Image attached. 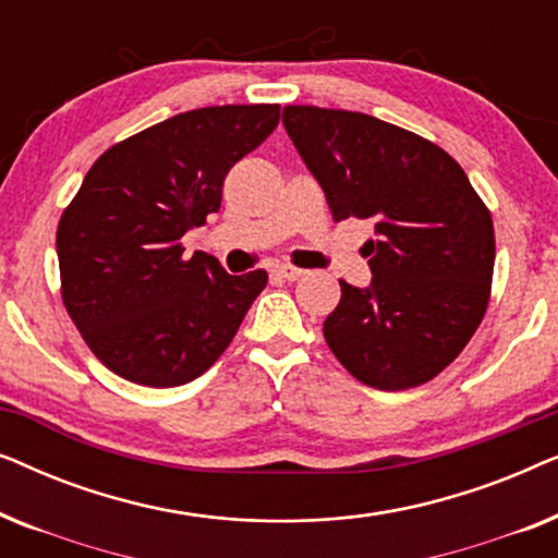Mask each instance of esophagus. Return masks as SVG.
<instances>
[{"mask_svg":"<svg viewBox=\"0 0 558 558\" xmlns=\"http://www.w3.org/2000/svg\"><path fill=\"white\" fill-rule=\"evenodd\" d=\"M304 269H296V266H289V264H284V266H277V269H274V277H279V279H287V281H296V279H302L304 277Z\"/></svg>","mask_w":558,"mask_h":558,"instance_id":"34e87169","label":"esophagus"}]
</instances>
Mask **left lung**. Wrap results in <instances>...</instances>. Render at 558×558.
Segmentation results:
<instances>
[{"instance_id": "8db88e82", "label": "left lung", "mask_w": 558, "mask_h": 558, "mask_svg": "<svg viewBox=\"0 0 558 558\" xmlns=\"http://www.w3.org/2000/svg\"><path fill=\"white\" fill-rule=\"evenodd\" d=\"M296 151L335 220H373L371 287L340 279L325 340L353 378L407 391L462 353L490 302V210L445 149L368 113L284 106Z\"/></svg>"}]
</instances>
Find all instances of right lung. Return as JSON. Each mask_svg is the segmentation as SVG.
<instances>
[{
  "mask_svg": "<svg viewBox=\"0 0 558 558\" xmlns=\"http://www.w3.org/2000/svg\"><path fill=\"white\" fill-rule=\"evenodd\" d=\"M279 124V104L205 106L113 144L58 223L60 294L98 361L149 388L203 376L231 345L264 269L185 258L182 235L220 210L223 180Z\"/></svg>",
  "mask_w": 558,
  "mask_h": 558,
  "instance_id": "add662e5",
  "label": "right lung"
}]
</instances>
